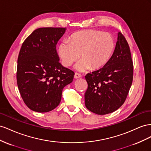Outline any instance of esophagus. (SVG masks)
I'll return each instance as SVG.
<instances>
[{"label": "esophagus", "mask_w": 151, "mask_h": 151, "mask_svg": "<svg viewBox=\"0 0 151 151\" xmlns=\"http://www.w3.org/2000/svg\"><path fill=\"white\" fill-rule=\"evenodd\" d=\"M81 75L80 74H79V73H76L75 74V76H74V78L75 79H77V78H81Z\"/></svg>", "instance_id": "obj_1"}]
</instances>
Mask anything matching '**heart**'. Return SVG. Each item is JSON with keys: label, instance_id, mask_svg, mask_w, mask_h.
I'll list each match as a JSON object with an SVG mask.
<instances>
[{"label": "heart", "instance_id": "b5f03b06", "mask_svg": "<svg viewBox=\"0 0 151 151\" xmlns=\"http://www.w3.org/2000/svg\"><path fill=\"white\" fill-rule=\"evenodd\" d=\"M115 45V40L110 34L88 29L73 34L69 42H62L58 46V52L64 66H71L81 54L82 60L76 65V70L85 71L90 68L97 70L109 62Z\"/></svg>", "mask_w": 151, "mask_h": 151}]
</instances>
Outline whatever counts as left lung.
I'll list each match as a JSON object with an SVG mask.
<instances>
[{
	"mask_svg": "<svg viewBox=\"0 0 151 151\" xmlns=\"http://www.w3.org/2000/svg\"><path fill=\"white\" fill-rule=\"evenodd\" d=\"M133 64L125 37L118 33L114 53L106 65L85 76L88 88L85 93L87 108L99 115L117 110L125 101L131 87Z\"/></svg>",
	"mask_w": 151,
	"mask_h": 151,
	"instance_id": "8db88e82",
	"label": "left lung"
}]
</instances>
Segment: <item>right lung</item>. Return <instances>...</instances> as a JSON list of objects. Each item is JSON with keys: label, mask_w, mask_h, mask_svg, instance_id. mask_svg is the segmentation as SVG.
<instances>
[{"label": "right lung", "mask_w": 151, "mask_h": 151, "mask_svg": "<svg viewBox=\"0 0 151 151\" xmlns=\"http://www.w3.org/2000/svg\"><path fill=\"white\" fill-rule=\"evenodd\" d=\"M64 28H40L26 38L17 66V83L28 107L38 113L55 109L64 87L71 83L75 73L59 62L56 45Z\"/></svg>", "instance_id": "add662e5"}]
</instances>
